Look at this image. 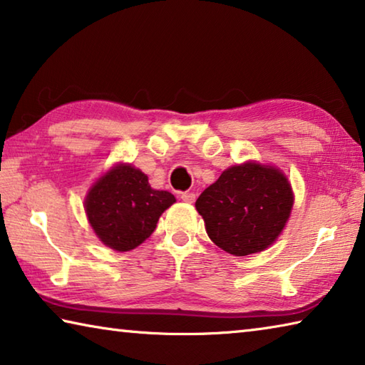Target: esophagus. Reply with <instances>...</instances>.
Returning <instances> with one entry per match:
<instances>
[{
  "instance_id": "34e87169",
  "label": "esophagus",
  "mask_w": 365,
  "mask_h": 365,
  "mask_svg": "<svg viewBox=\"0 0 365 365\" xmlns=\"http://www.w3.org/2000/svg\"><path fill=\"white\" fill-rule=\"evenodd\" d=\"M180 197H182L185 202H190V205H191V202H195L196 195L195 193H190V191H185V193L180 195Z\"/></svg>"
}]
</instances>
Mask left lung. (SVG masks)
<instances>
[{"instance_id":"8db88e82","label":"left lung","mask_w":365,"mask_h":365,"mask_svg":"<svg viewBox=\"0 0 365 365\" xmlns=\"http://www.w3.org/2000/svg\"><path fill=\"white\" fill-rule=\"evenodd\" d=\"M294 202L292 183L274 165H232L196 200L209 238L233 256L267 250L279 238Z\"/></svg>"}]
</instances>
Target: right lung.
<instances>
[{"mask_svg": "<svg viewBox=\"0 0 365 365\" xmlns=\"http://www.w3.org/2000/svg\"><path fill=\"white\" fill-rule=\"evenodd\" d=\"M175 196L154 190L148 175L132 164H115L91 185L85 197L86 217L96 237L119 252L135 250L150 238Z\"/></svg>", "mask_w": 365, "mask_h": 365, "instance_id": "add662e5", "label": "right lung"}]
</instances>
